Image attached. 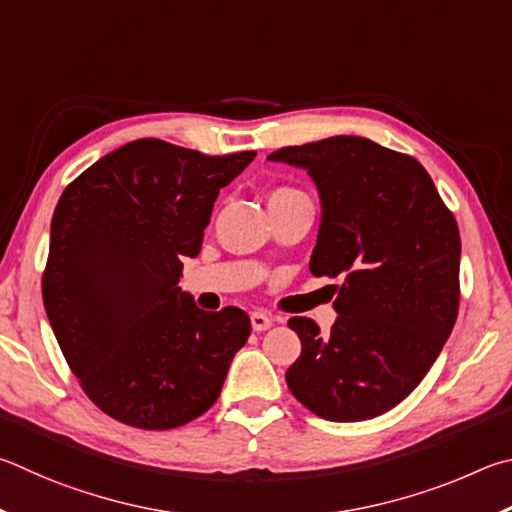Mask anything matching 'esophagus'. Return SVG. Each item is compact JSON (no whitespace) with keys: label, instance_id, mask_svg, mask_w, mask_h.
Instances as JSON below:
<instances>
[{"label":"esophagus","instance_id":"34e87169","mask_svg":"<svg viewBox=\"0 0 512 512\" xmlns=\"http://www.w3.org/2000/svg\"><path fill=\"white\" fill-rule=\"evenodd\" d=\"M256 317H258V315H254V324H256Z\"/></svg>","mask_w":512,"mask_h":512}]
</instances>
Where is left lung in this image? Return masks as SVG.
<instances>
[{
	"mask_svg": "<svg viewBox=\"0 0 512 512\" xmlns=\"http://www.w3.org/2000/svg\"><path fill=\"white\" fill-rule=\"evenodd\" d=\"M231 179L224 157L148 139L60 195L44 310L87 398L123 425L159 432L209 411L251 333L242 310L202 306L177 285Z\"/></svg>",
	"mask_w": 512,
	"mask_h": 512,
	"instance_id": "left-lung-1",
	"label": "left lung"
}]
</instances>
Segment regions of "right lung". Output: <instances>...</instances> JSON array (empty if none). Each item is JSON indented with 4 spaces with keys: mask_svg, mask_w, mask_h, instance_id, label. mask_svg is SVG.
<instances>
[{
    "mask_svg": "<svg viewBox=\"0 0 512 512\" xmlns=\"http://www.w3.org/2000/svg\"><path fill=\"white\" fill-rule=\"evenodd\" d=\"M270 159L306 168L317 184L310 272L339 281L330 333L319 337L315 321L294 324L292 396L335 423L387 414L432 369L459 315L454 215L416 159L371 139L330 137Z\"/></svg>",
    "mask_w": 512,
    "mask_h": 512,
    "instance_id": "right-lung-1",
    "label": "right lung"
}]
</instances>
